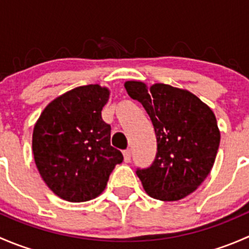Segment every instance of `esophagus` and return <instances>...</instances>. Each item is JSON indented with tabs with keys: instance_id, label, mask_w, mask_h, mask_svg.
<instances>
[{
	"instance_id": "1",
	"label": "esophagus",
	"mask_w": 249,
	"mask_h": 249,
	"mask_svg": "<svg viewBox=\"0 0 249 249\" xmlns=\"http://www.w3.org/2000/svg\"><path fill=\"white\" fill-rule=\"evenodd\" d=\"M123 154H124V161L125 162H129L130 160H131V150L130 149L124 150V153H123Z\"/></svg>"
}]
</instances>
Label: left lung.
<instances>
[{
  "label": "left lung",
  "mask_w": 249,
  "mask_h": 249,
  "mask_svg": "<svg viewBox=\"0 0 249 249\" xmlns=\"http://www.w3.org/2000/svg\"><path fill=\"white\" fill-rule=\"evenodd\" d=\"M131 99L147 110L157 135L158 152L137 176L149 196L177 201L192 194L212 170L220 132L212 109L194 94L171 85L148 89L137 80L124 84Z\"/></svg>",
  "instance_id": "obj_1"
}]
</instances>
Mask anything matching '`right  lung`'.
Wrapping results in <instances>:
<instances>
[{
	"mask_svg": "<svg viewBox=\"0 0 249 249\" xmlns=\"http://www.w3.org/2000/svg\"><path fill=\"white\" fill-rule=\"evenodd\" d=\"M108 97L109 90L99 84L74 88L53 100L35 125L37 169L48 188L66 201L99 196L124 159L110 145V125L101 117Z\"/></svg>",
	"mask_w": 249,
	"mask_h": 249,
	"instance_id": "right-lung-1",
	"label": "right lung"
}]
</instances>
